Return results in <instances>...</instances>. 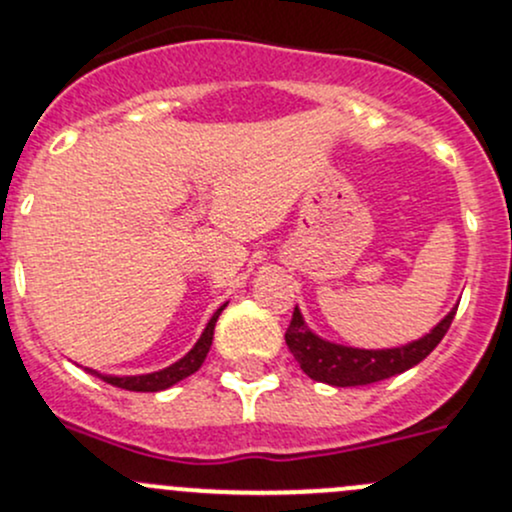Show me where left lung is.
Returning a JSON list of instances; mask_svg holds the SVG:
<instances>
[{
  "instance_id": "8db88e82",
  "label": "left lung",
  "mask_w": 512,
  "mask_h": 512,
  "mask_svg": "<svg viewBox=\"0 0 512 512\" xmlns=\"http://www.w3.org/2000/svg\"><path fill=\"white\" fill-rule=\"evenodd\" d=\"M454 313H457V308L449 311L432 328V333L411 342V345L393 347V350H357V347L333 345V342L316 338L303 323L299 308H294V316H291L284 338L289 352L311 379L330 386H364L391 379V376L403 374L406 369L423 362L445 338Z\"/></svg>"
}]
</instances>
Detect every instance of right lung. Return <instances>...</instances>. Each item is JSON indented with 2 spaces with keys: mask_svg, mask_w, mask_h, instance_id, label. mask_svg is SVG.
Here are the masks:
<instances>
[{
  "mask_svg": "<svg viewBox=\"0 0 512 512\" xmlns=\"http://www.w3.org/2000/svg\"><path fill=\"white\" fill-rule=\"evenodd\" d=\"M226 308V303H223L221 308H218L216 313H213L209 325H206V330L201 333V338L196 345L192 347V352L189 355H184L179 362H174L172 367L167 369H160V372H153V374H143V376H106V374H97L99 379H104L106 384L111 386H119V389H126V391H162V389H170V386L177 384V381L187 379L189 374H194L196 369L204 364L206 355H209L211 350V342H213V328H216V320L221 316V311Z\"/></svg>",
  "mask_w": 512,
  "mask_h": 512,
  "instance_id": "obj_1",
  "label": "right lung"
}]
</instances>
